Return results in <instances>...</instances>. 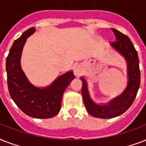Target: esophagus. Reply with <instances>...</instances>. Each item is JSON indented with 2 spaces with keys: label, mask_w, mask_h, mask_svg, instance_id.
<instances>
[{
  "label": "esophagus",
  "mask_w": 146,
  "mask_h": 146,
  "mask_svg": "<svg viewBox=\"0 0 146 146\" xmlns=\"http://www.w3.org/2000/svg\"><path fill=\"white\" fill-rule=\"evenodd\" d=\"M73 71H74V74L76 76H78L80 75L81 72H82V66L80 64H76L73 66Z\"/></svg>",
  "instance_id": "34e87169"
}]
</instances>
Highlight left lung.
<instances>
[{
    "mask_svg": "<svg viewBox=\"0 0 146 146\" xmlns=\"http://www.w3.org/2000/svg\"><path fill=\"white\" fill-rule=\"evenodd\" d=\"M112 31L116 36V41L111 42V45L127 60L128 70L127 89L120 96L113 98L106 105H98L90 98L86 82L81 77L82 98L87 112L95 117L102 119L115 117L124 113L134 102L140 86V70L137 51L128 36L114 29H112Z\"/></svg>",
    "mask_w": 146,
    "mask_h": 146,
    "instance_id": "left-lung-1",
    "label": "left lung"
}]
</instances>
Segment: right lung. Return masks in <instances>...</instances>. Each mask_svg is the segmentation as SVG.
Instances as JSON below:
<instances>
[{
    "instance_id": "obj_1",
    "label": "right lung",
    "mask_w": 146,
    "mask_h": 146,
    "mask_svg": "<svg viewBox=\"0 0 146 146\" xmlns=\"http://www.w3.org/2000/svg\"><path fill=\"white\" fill-rule=\"evenodd\" d=\"M35 31L34 27L29 29L13 42L6 60L7 86L12 99L23 113L46 119L58 113L64 91L75 76L72 71L68 72L44 89L36 88L29 82L20 66V57L26 38Z\"/></svg>"
}]
</instances>
